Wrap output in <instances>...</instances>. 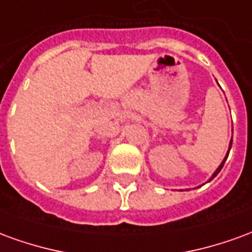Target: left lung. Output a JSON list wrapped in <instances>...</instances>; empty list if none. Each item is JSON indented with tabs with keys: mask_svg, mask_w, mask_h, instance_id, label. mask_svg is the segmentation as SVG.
Segmentation results:
<instances>
[{
	"mask_svg": "<svg viewBox=\"0 0 252 252\" xmlns=\"http://www.w3.org/2000/svg\"><path fill=\"white\" fill-rule=\"evenodd\" d=\"M231 147H232V139H231V142H229V148H228V153H227V155H225V158H224V160H222V162H221V164H220V166H219V167H217L216 171H215V173H213V175H212L211 178H209V181L213 180V178H215V177H216V175L219 174V173H220V170L222 169V166H224V163H225V160H227V158H228V154H229V150H231ZM209 181H208V182H209Z\"/></svg>",
	"mask_w": 252,
	"mask_h": 252,
	"instance_id": "left-lung-1",
	"label": "left lung"
}]
</instances>
